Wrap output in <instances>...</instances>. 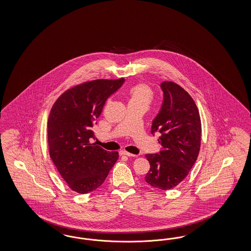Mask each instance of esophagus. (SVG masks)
<instances>
[{"label":"esophagus","mask_w":251,"mask_h":251,"mask_svg":"<svg viewBox=\"0 0 251 251\" xmlns=\"http://www.w3.org/2000/svg\"><path fill=\"white\" fill-rule=\"evenodd\" d=\"M121 154L122 155H125V156H129V157H135V156H137L136 154H133V153H130V152H126V151H122Z\"/></svg>","instance_id":"obj_1"}]
</instances>
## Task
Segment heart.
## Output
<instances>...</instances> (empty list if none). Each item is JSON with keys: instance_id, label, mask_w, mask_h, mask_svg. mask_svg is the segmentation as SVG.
Instances as JSON below:
<instances>
[{"instance_id": "obj_1", "label": "heart", "mask_w": 251, "mask_h": 251, "mask_svg": "<svg viewBox=\"0 0 251 251\" xmlns=\"http://www.w3.org/2000/svg\"><path fill=\"white\" fill-rule=\"evenodd\" d=\"M129 95V103L130 102L144 103L148 106L150 104V102L152 101V89L147 84H137L132 88H130Z\"/></svg>"}]
</instances>
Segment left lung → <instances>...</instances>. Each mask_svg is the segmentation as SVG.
I'll list each match as a JSON object with an SVG mask.
<instances>
[{"mask_svg":"<svg viewBox=\"0 0 251 251\" xmlns=\"http://www.w3.org/2000/svg\"><path fill=\"white\" fill-rule=\"evenodd\" d=\"M163 103L153 119L151 132H160L162 150L148 153L150 170L145 181L153 188L170 190L182 181L197 160L201 147V123L194 100L173 82L160 84Z\"/></svg>","mask_w":251,"mask_h":251,"instance_id":"left-lung-1","label":"left lung"}]
</instances>
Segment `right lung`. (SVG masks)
<instances>
[{
  "label": "right lung",
  "mask_w": 251,
  "mask_h": 251,
  "mask_svg": "<svg viewBox=\"0 0 251 251\" xmlns=\"http://www.w3.org/2000/svg\"><path fill=\"white\" fill-rule=\"evenodd\" d=\"M125 82L99 79L76 85L56 100L48 121L50 156L71 190L85 194L105 181L119 158L97 144L92 128L103 106Z\"/></svg>",
  "instance_id": "obj_1"
}]
</instances>
